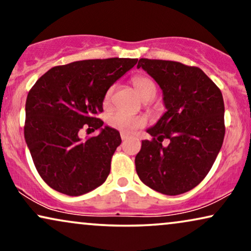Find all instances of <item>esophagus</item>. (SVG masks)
I'll return each mask as SVG.
<instances>
[{"label":"esophagus","mask_w":251,"mask_h":251,"mask_svg":"<svg viewBox=\"0 0 251 251\" xmlns=\"http://www.w3.org/2000/svg\"><path fill=\"white\" fill-rule=\"evenodd\" d=\"M128 135H126V133H125V132H121V139L122 140H126V138H128Z\"/></svg>","instance_id":"34e87169"}]
</instances>
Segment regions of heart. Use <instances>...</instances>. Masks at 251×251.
I'll return each instance as SVG.
<instances>
[{
	"label": "heart",
	"mask_w": 251,
	"mask_h": 251,
	"mask_svg": "<svg viewBox=\"0 0 251 251\" xmlns=\"http://www.w3.org/2000/svg\"><path fill=\"white\" fill-rule=\"evenodd\" d=\"M132 83L144 99H152L156 94V87L151 78L146 76H135L132 78ZM114 87H109L105 92L104 105H108L112 99ZM108 125L116 130L125 133H133L137 130L143 128L146 125V119L142 115H133L126 112H116L108 118Z\"/></svg>",
	"instance_id": "1"
}]
</instances>
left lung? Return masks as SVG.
<instances>
[{"instance_id": "1", "label": "left lung", "mask_w": 251, "mask_h": 251, "mask_svg": "<svg viewBox=\"0 0 251 251\" xmlns=\"http://www.w3.org/2000/svg\"><path fill=\"white\" fill-rule=\"evenodd\" d=\"M163 92L167 112L147 129L136 155L140 180L166 195L191 191L207 176L225 136L224 100L219 88L199 67L171 60L139 59ZM164 139L170 140L162 147Z\"/></svg>"}]
</instances>
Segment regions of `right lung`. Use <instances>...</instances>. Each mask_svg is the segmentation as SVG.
Returning <instances> with one entry per match:
<instances>
[{
    "label": "right lung",
    "mask_w": 251,
    "mask_h": 251,
    "mask_svg": "<svg viewBox=\"0 0 251 251\" xmlns=\"http://www.w3.org/2000/svg\"><path fill=\"white\" fill-rule=\"evenodd\" d=\"M138 59H89L52 67L26 99L24 135L42 179L60 193L77 197L106 180L111 160L121 144L118 130L96 118L107 89ZM82 127L101 133L82 142Z\"/></svg>",
    "instance_id": "add662e5"
}]
</instances>
